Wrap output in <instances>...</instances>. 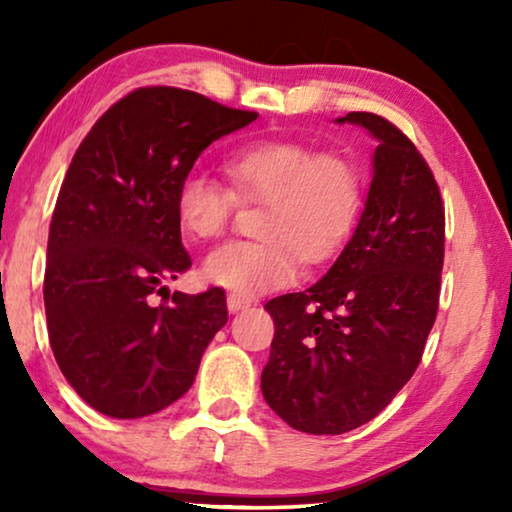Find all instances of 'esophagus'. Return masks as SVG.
<instances>
[{
	"label": "esophagus",
	"mask_w": 512,
	"mask_h": 512,
	"mask_svg": "<svg viewBox=\"0 0 512 512\" xmlns=\"http://www.w3.org/2000/svg\"><path fill=\"white\" fill-rule=\"evenodd\" d=\"M226 303H228L230 312H240V310H244V307H249V300L244 296H237V293H228Z\"/></svg>",
	"instance_id": "esophagus-1"
}]
</instances>
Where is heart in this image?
Here are the masks:
<instances>
[{"instance_id": "b5f03b06", "label": "heart", "mask_w": 512, "mask_h": 512, "mask_svg": "<svg viewBox=\"0 0 512 512\" xmlns=\"http://www.w3.org/2000/svg\"><path fill=\"white\" fill-rule=\"evenodd\" d=\"M226 186L188 172L177 188V219L195 240L219 237L233 219L235 198L265 202L261 242H226L202 261L205 282L237 293L282 289L298 279L300 258L321 263L338 249L359 212L354 167L331 153L284 139L242 146L223 163Z\"/></svg>"}]
</instances>
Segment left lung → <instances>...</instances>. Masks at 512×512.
Returning a JSON list of instances; mask_svg holds the SVG:
<instances>
[{
  "instance_id": "obj_1",
  "label": "left lung",
  "mask_w": 512,
  "mask_h": 512,
  "mask_svg": "<svg viewBox=\"0 0 512 512\" xmlns=\"http://www.w3.org/2000/svg\"><path fill=\"white\" fill-rule=\"evenodd\" d=\"M377 142L345 249L310 289L272 298L265 403L293 429L338 436L370 422L415 373L438 312L445 207L417 146L387 118L352 111Z\"/></svg>"
}]
</instances>
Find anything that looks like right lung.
Segmentation results:
<instances>
[{"label": "right lung", "mask_w": 512, "mask_h": 512, "mask_svg": "<svg viewBox=\"0 0 512 512\" xmlns=\"http://www.w3.org/2000/svg\"><path fill=\"white\" fill-rule=\"evenodd\" d=\"M256 118L193 90L139 88L76 149L48 230L44 305L62 375L102 415L172 405L226 326L219 286L170 298L167 282L191 268L177 188L209 144Z\"/></svg>", "instance_id": "right-lung-1"}]
</instances>
